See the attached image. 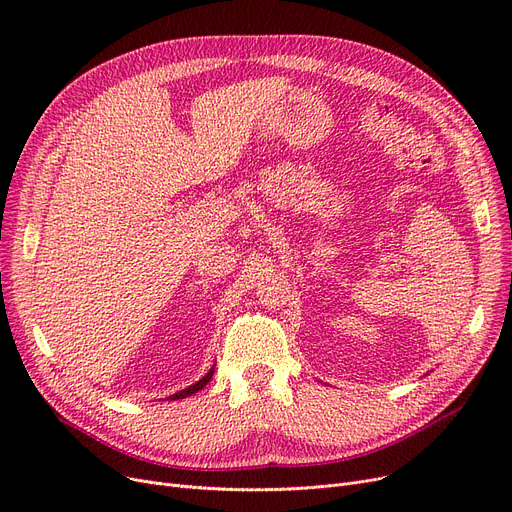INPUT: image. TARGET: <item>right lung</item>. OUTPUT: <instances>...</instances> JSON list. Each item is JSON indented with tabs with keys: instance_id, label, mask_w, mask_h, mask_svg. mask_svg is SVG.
Here are the masks:
<instances>
[{
	"instance_id": "add662e5",
	"label": "right lung",
	"mask_w": 512,
	"mask_h": 512,
	"mask_svg": "<svg viewBox=\"0 0 512 512\" xmlns=\"http://www.w3.org/2000/svg\"><path fill=\"white\" fill-rule=\"evenodd\" d=\"M213 369H215V365L203 375V378L199 380V382H195L193 386H188V388H184V390H180V392H176V394H172V396H168L166 400H178V398H186V396H191V394H195V392H199V390H203L207 384H209V380H211V375H213Z\"/></svg>"
}]
</instances>
